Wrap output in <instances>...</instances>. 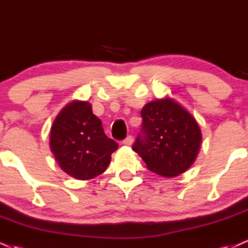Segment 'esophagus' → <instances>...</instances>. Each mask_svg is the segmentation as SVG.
Instances as JSON below:
<instances>
[{
    "label": "esophagus",
    "mask_w": 248,
    "mask_h": 248,
    "mask_svg": "<svg viewBox=\"0 0 248 248\" xmlns=\"http://www.w3.org/2000/svg\"><path fill=\"white\" fill-rule=\"evenodd\" d=\"M133 141H134L133 136L129 135V136H127L126 139L124 140V141H122V143H124V144H126V145H132L133 144Z\"/></svg>",
    "instance_id": "obj_1"
}]
</instances>
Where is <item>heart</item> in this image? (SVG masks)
Segmentation results:
<instances>
[{
    "label": "heart",
    "mask_w": 248,
    "mask_h": 248,
    "mask_svg": "<svg viewBox=\"0 0 248 248\" xmlns=\"http://www.w3.org/2000/svg\"><path fill=\"white\" fill-rule=\"evenodd\" d=\"M0 130H1V128H0Z\"/></svg>",
    "instance_id": "b5f03b06"
}]
</instances>
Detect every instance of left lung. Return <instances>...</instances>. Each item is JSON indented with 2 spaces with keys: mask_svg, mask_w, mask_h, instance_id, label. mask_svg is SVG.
Returning a JSON list of instances; mask_svg holds the SVG:
<instances>
[{
  "mask_svg": "<svg viewBox=\"0 0 248 248\" xmlns=\"http://www.w3.org/2000/svg\"><path fill=\"white\" fill-rule=\"evenodd\" d=\"M141 133L133 150L151 172L175 177L190 168L201 145L198 122L174 100L158 99L142 108Z\"/></svg>",
  "mask_w": 248,
  "mask_h": 248,
  "instance_id": "obj_1",
  "label": "left lung"
}]
</instances>
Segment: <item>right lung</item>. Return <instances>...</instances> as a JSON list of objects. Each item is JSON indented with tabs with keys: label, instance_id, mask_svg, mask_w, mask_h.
Returning <instances> with one entry per match:
<instances>
[{
	"label": "right lung",
	"instance_id": "right-lung-1",
	"mask_svg": "<svg viewBox=\"0 0 248 248\" xmlns=\"http://www.w3.org/2000/svg\"><path fill=\"white\" fill-rule=\"evenodd\" d=\"M50 150L70 177L89 180L105 172L118 143L108 139L88 101L75 100L59 113L50 129Z\"/></svg>",
	"mask_w": 248,
	"mask_h": 248
}]
</instances>
